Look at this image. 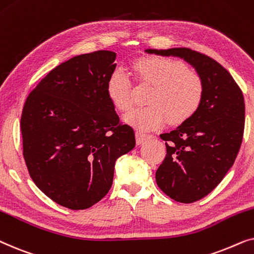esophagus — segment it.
Instances as JSON below:
<instances>
[{
	"label": "esophagus",
	"mask_w": 254,
	"mask_h": 254,
	"mask_svg": "<svg viewBox=\"0 0 254 254\" xmlns=\"http://www.w3.org/2000/svg\"><path fill=\"white\" fill-rule=\"evenodd\" d=\"M151 136L150 134H146V133H143V132H136V140H137V144H143L144 141H146L147 139H150Z\"/></svg>",
	"instance_id": "34e87169"
}]
</instances>
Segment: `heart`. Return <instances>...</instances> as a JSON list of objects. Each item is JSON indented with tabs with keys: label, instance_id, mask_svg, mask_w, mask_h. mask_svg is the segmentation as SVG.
Returning <instances> with one entry per match:
<instances>
[{
	"label": "heart",
	"instance_id": "1",
	"mask_svg": "<svg viewBox=\"0 0 254 254\" xmlns=\"http://www.w3.org/2000/svg\"><path fill=\"white\" fill-rule=\"evenodd\" d=\"M136 80L152 84L146 97L148 106L136 108L124 121L140 131L158 129L168 120L171 124L188 121L201 106L204 82L195 70L181 62L165 57H146L133 63ZM107 94L116 109L127 111L132 106V82L124 69L116 68L107 81Z\"/></svg>",
	"mask_w": 254,
	"mask_h": 254
}]
</instances>
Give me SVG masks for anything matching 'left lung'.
Returning <instances> with one entry per match:
<instances>
[{
    "instance_id": "8db88e82",
    "label": "left lung",
    "mask_w": 254,
    "mask_h": 254,
    "mask_svg": "<svg viewBox=\"0 0 254 254\" xmlns=\"http://www.w3.org/2000/svg\"><path fill=\"white\" fill-rule=\"evenodd\" d=\"M145 52L179 57L203 79V100L197 111L175 130L160 134L167 154L155 172L165 194L191 203L214 190L237 158L244 133V96L231 74L205 54L187 47Z\"/></svg>"
}]
</instances>
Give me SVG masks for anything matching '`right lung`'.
<instances>
[{"label": "right lung", "mask_w": 254, "mask_h": 254, "mask_svg": "<svg viewBox=\"0 0 254 254\" xmlns=\"http://www.w3.org/2000/svg\"><path fill=\"white\" fill-rule=\"evenodd\" d=\"M116 53L81 54L53 68L29 94L23 155L37 187L72 210L90 208L113 185L115 162L136 145L107 94Z\"/></svg>", "instance_id": "obj_1"}]
</instances>
